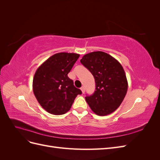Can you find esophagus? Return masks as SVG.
I'll use <instances>...</instances> for the list:
<instances>
[{
    "mask_svg": "<svg viewBox=\"0 0 160 160\" xmlns=\"http://www.w3.org/2000/svg\"><path fill=\"white\" fill-rule=\"evenodd\" d=\"M81 91H82V93H85V88L84 87H81Z\"/></svg>",
    "mask_w": 160,
    "mask_h": 160,
    "instance_id": "obj_1",
    "label": "esophagus"
}]
</instances>
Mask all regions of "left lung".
<instances>
[{
  "label": "left lung",
  "instance_id": "obj_1",
  "mask_svg": "<svg viewBox=\"0 0 160 160\" xmlns=\"http://www.w3.org/2000/svg\"><path fill=\"white\" fill-rule=\"evenodd\" d=\"M81 62L93 75L94 93L85 100L93 112L99 116L113 113L122 103L127 93L128 80L124 69L114 57L102 51L85 55Z\"/></svg>",
  "mask_w": 160,
  "mask_h": 160
}]
</instances>
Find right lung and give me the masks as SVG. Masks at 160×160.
<instances>
[{
    "label": "right lung",
    "mask_w": 160,
    "mask_h": 160,
    "mask_svg": "<svg viewBox=\"0 0 160 160\" xmlns=\"http://www.w3.org/2000/svg\"><path fill=\"white\" fill-rule=\"evenodd\" d=\"M79 56L77 53H56L36 71L32 81L33 93L41 107L49 113L65 114L77 95L82 93L67 75Z\"/></svg>",
    "instance_id": "add662e5"
}]
</instances>
